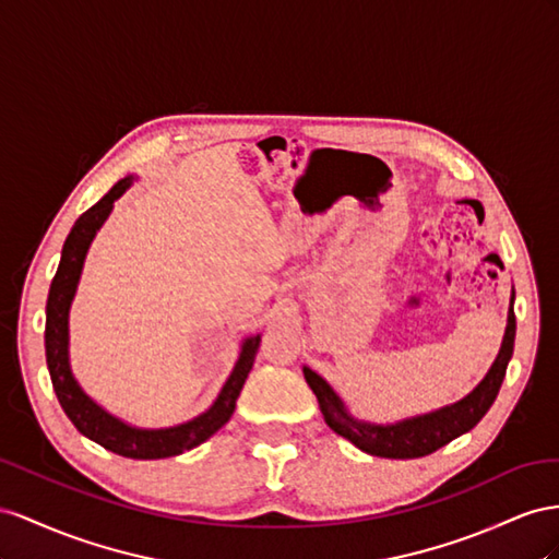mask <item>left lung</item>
Returning a JSON list of instances; mask_svg holds the SVG:
<instances>
[{
	"label": "left lung",
	"mask_w": 559,
	"mask_h": 559,
	"mask_svg": "<svg viewBox=\"0 0 559 559\" xmlns=\"http://www.w3.org/2000/svg\"><path fill=\"white\" fill-rule=\"evenodd\" d=\"M513 301H515V290H513V297H510L508 325H506L499 356L491 362L485 379L466 397H461L459 403L421 414V417H412L395 424L360 421L356 417H350V412L346 409L342 397L334 393V389L321 374L305 368V379L318 397V405H321L325 424L337 436L354 442L358 450L368 452L372 456H384V459H419L444 448V444L452 442L454 438L468 433V430L485 417L491 403L497 401L499 389L506 377L508 360L513 356V346H515Z\"/></svg>",
	"instance_id": "8db88e82"
}]
</instances>
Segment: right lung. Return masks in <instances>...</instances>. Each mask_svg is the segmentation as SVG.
<instances>
[{
	"instance_id": "right-lung-1",
	"label": "right lung",
	"mask_w": 559,
	"mask_h": 559,
	"mask_svg": "<svg viewBox=\"0 0 559 559\" xmlns=\"http://www.w3.org/2000/svg\"><path fill=\"white\" fill-rule=\"evenodd\" d=\"M133 185V175L119 180L107 194L88 209L82 217L74 222L72 231L62 246L60 264L51 281L49 299H46V330H44V346H46V365L53 381V391L58 395L60 407L66 409L70 421L76 430L88 440L103 444L105 450L129 456V459H166L178 456L199 448L201 442L215 436L225 426L236 409V397L241 393L248 372L252 370L254 356H258L262 334H252L241 344V354L234 365L229 379L222 386L217 401L191 421L170 426V428H135L117 419L115 414L103 409L98 403L76 384V379L70 368V307L82 276L86 252L93 243L95 234L105 225L115 201Z\"/></svg>"
}]
</instances>
